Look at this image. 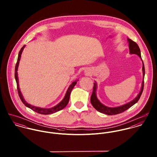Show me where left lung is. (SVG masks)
<instances>
[{"mask_svg": "<svg viewBox=\"0 0 157 157\" xmlns=\"http://www.w3.org/2000/svg\"><path fill=\"white\" fill-rule=\"evenodd\" d=\"M128 42L129 43V53L131 54H136V55L138 56L142 60L141 56V51H140V48H139L138 45H137L135 42L132 41L131 39H130L129 38H128ZM142 63H143L142 71H143V82H142V83H141V87L140 91L134 100H132V101H129V102H128V103H127L124 105H123L121 106H117V107L112 108V107L106 106L104 105L103 104H102L97 97V83H96V82H95V83H94L93 92H92V95L90 97V103H91L92 105L93 106V107L97 111H98V112L103 113H105V114L109 115H117V114H118V113H120L121 112H124V111H126L127 109H128L129 108H130L134 105H135L139 100V99H140V98L141 95V94L143 92V88H144V75H145V71H144V63H143V60H142Z\"/></svg>", "mask_w": 157, "mask_h": 157, "instance_id": "left-lung-1", "label": "left lung"}]
</instances>
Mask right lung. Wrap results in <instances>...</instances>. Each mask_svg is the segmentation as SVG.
Instances as JSON below:
<instances>
[{
    "mask_svg": "<svg viewBox=\"0 0 157 157\" xmlns=\"http://www.w3.org/2000/svg\"><path fill=\"white\" fill-rule=\"evenodd\" d=\"M25 47V45H24L22 48L21 49L19 52V55H18V58H17V61L16 65V67H15V79L17 83V90H18V93H19V95L20 97V98L21 100V101H22L23 103L28 108H30L31 109H32L33 111H35V112H37L39 113L40 114H44V115H48V114H51L53 113L59 111L62 109H63V108H65L69 102V97H70V94L71 92V90L74 88V86L77 84V82L78 81V80L73 82L69 86V88H67V91L65 94V95L63 98V99L59 103H58L56 106L51 108H39V107H36L34 106H33L30 104H29L28 102H26L25 101V100L24 99L23 97L21 91V90L19 88V78H18V74H17V70H18V67H19V62L21 60V54L22 53L23 50L24 49V48Z\"/></svg>",
    "mask_w": 157,
    "mask_h": 157,
    "instance_id": "add662e5",
    "label": "right lung"
}]
</instances>
